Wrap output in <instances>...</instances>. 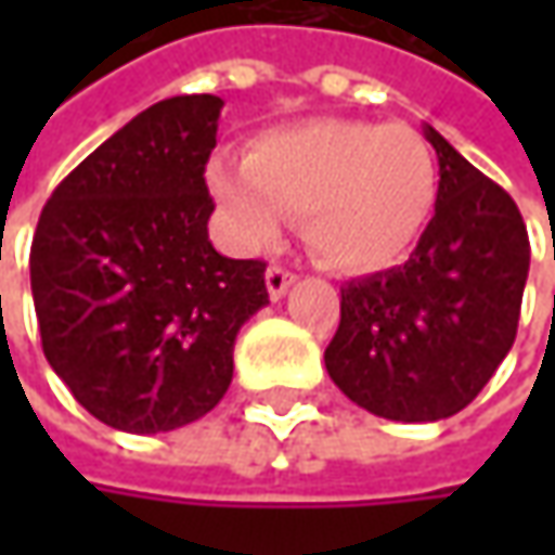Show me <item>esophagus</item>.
Listing matches in <instances>:
<instances>
[{
    "mask_svg": "<svg viewBox=\"0 0 555 555\" xmlns=\"http://www.w3.org/2000/svg\"><path fill=\"white\" fill-rule=\"evenodd\" d=\"M296 281V274L289 271V268L284 266H271L266 271V284H268V296L271 299H281L284 293H287V287Z\"/></svg>",
    "mask_w": 555,
    "mask_h": 555,
    "instance_id": "34e87169",
    "label": "esophagus"
}]
</instances>
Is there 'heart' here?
<instances>
[{
  "label": "heart",
  "mask_w": 555,
  "mask_h": 555,
  "mask_svg": "<svg viewBox=\"0 0 555 555\" xmlns=\"http://www.w3.org/2000/svg\"><path fill=\"white\" fill-rule=\"evenodd\" d=\"M209 188L244 246L278 237L302 212L309 246L333 268L392 266L436 209V157L404 122L311 119L271 132L244 163L216 160Z\"/></svg>",
  "instance_id": "b5f03b06"
}]
</instances>
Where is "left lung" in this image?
<instances>
[{"instance_id":"left-lung-1","label":"left lung","mask_w":555,"mask_h":555,"mask_svg":"<svg viewBox=\"0 0 555 555\" xmlns=\"http://www.w3.org/2000/svg\"><path fill=\"white\" fill-rule=\"evenodd\" d=\"M436 216L404 266L349 281L324 364L364 411L433 423L463 411L513 349L528 231L501 184L426 126Z\"/></svg>"}]
</instances>
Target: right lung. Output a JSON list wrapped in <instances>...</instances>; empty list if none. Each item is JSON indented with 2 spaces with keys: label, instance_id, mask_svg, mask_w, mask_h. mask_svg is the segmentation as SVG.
I'll use <instances>...</instances> for the list:
<instances>
[{
  "label": "right lung",
  "instance_id": "obj_1",
  "mask_svg": "<svg viewBox=\"0 0 555 555\" xmlns=\"http://www.w3.org/2000/svg\"><path fill=\"white\" fill-rule=\"evenodd\" d=\"M222 98L141 111L57 184L30 246L42 352L89 414L135 436L209 414L234 339L268 306L266 262L209 244L206 163Z\"/></svg>",
  "mask_w": 555,
  "mask_h": 555
}]
</instances>
